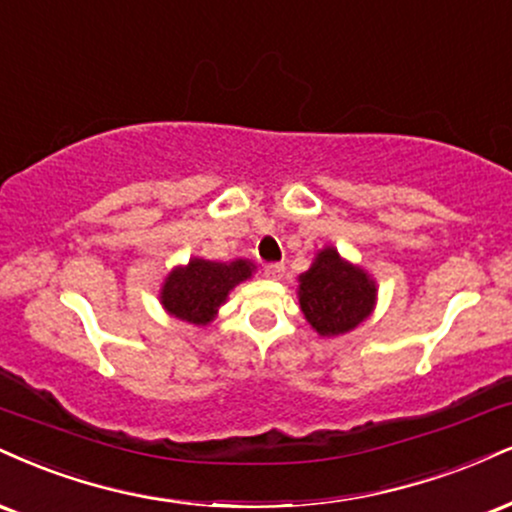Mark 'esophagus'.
<instances>
[{
    "label": "esophagus",
    "mask_w": 512,
    "mask_h": 512,
    "mask_svg": "<svg viewBox=\"0 0 512 512\" xmlns=\"http://www.w3.org/2000/svg\"><path fill=\"white\" fill-rule=\"evenodd\" d=\"M283 272H286V267H283V264H279V262L267 264V267H264V276H267V279H274V281H279Z\"/></svg>",
    "instance_id": "34e87169"
}]
</instances>
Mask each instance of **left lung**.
<instances>
[{"instance_id":"8db88e82","label":"left lung","mask_w":512,"mask_h":512,"mask_svg":"<svg viewBox=\"0 0 512 512\" xmlns=\"http://www.w3.org/2000/svg\"><path fill=\"white\" fill-rule=\"evenodd\" d=\"M379 286L367 269L341 257L334 245L315 255L298 279L300 310L319 336L331 338L353 331L374 312Z\"/></svg>"}]
</instances>
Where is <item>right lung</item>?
Masks as SVG:
<instances>
[{
	"instance_id": "obj_1",
	"label": "right lung",
	"mask_w": 512,
	"mask_h": 512,
	"mask_svg": "<svg viewBox=\"0 0 512 512\" xmlns=\"http://www.w3.org/2000/svg\"><path fill=\"white\" fill-rule=\"evenodd\" d=\"M252 274L255 264L250 260L212 262L190 257L188 264H178L166 274L159 288V303L181 322L207 326L214 322L219 307L229 300L233 288L252 279Z\"/></svg>"
}]
</instances>
